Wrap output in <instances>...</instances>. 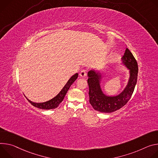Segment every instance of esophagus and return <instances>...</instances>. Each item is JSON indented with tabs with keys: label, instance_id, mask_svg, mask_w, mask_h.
I'll list each match as a JSON object with an SVG mask.
<instances>
[{
	"label": "esophagus",
	"instance_id": "obj_1",
	"mask_svg": "<svg viewBox=\"0 0 158 158\" xmlns=\"http://www.w3.org/2000/svg\"><path fill=\"white\" fill-rule=\"evenodd\" d=\"M80 76L81 77H85L86 76V72L85 70H82V71H81V72L80 73Z\"/></svg>",
	"mask_w": 158,
	"mask_h": 158
}]
</instances>
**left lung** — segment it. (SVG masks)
I'll use <instances>...</instances> for the list:
<instances>
[{"label": "left lung", "instance_id": "obj_1", "mask_svg": "<svg viewBox=\"0 0 158 158\" xmlns=\"http://www.w3.org/2000/svg\"><path fill=\"white\" fill-rule=\"evenodd\" d=\"M121 64L129 69V78L124 90L114 96L105 94L101 87L103 78L102 72L91 69L88 72L90 103L93 108L98 112L111 113L124 106L130 100L137 83L138 66L132 52L126 48L125 53L122 58Z\"/></svg>", "mask_w": 158, "mask_h": 158}]
</instances>
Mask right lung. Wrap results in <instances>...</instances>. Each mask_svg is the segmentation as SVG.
Masks as SVG:
<instances>
[{"instance_id":"obj_1","label":"right lung","mask_w":158,"mask_h":158,"mask_svg":"<svg viewBox=\"0 0 158 158\" xmlns=\"http://www.w3.org/2000/svg\"><path fill=\"white\" fill-rule=\"evenodd\" d=\"M78 74L75 73L73 75L71 78H70L67 83L65 84V85L63 86V88L61 89V90L59 92V94L56 95L54 98L52 99L46 101L45 102H41V103H36V102H33L29 100L27 97L26 98L28 100V101L33 106L36 107L40 109H44V110H49V109H53L56 108L59 104L63 100L68 90H69V87L73 84V83L77 80L78 78ZM26 97V96H25Z\"/></svg>"}]
</instances>
